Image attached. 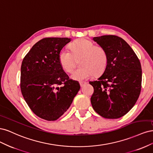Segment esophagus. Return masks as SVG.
Returning <instances> with one entry per match:
<instances>
[{"label":"esophagus","mask_w":153,"mask_h":153,"mask_svg":"<svg viewBox=\"0 0 153 153\" xmlns=\"http://www.w3.org/2000/svg\"><path fill=\"white\" fill-rule=\"evenodd\" d=\"M86 84H87V82H80V85L81 87H84Z\"/></svg>","instance_id":"34e87169"}]
</instances>
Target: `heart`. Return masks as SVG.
Here are the masks:
<instances>
[{"label":"heart","instance_id":"heart-1","mask_svg":"<svg viewBox=\"0 0 153 153\" xmlns=\"http://www.w3.org/2000/svg\"><path fill=\"white\" fill-rule=\"evenodd\" d=\"M69 48L71 52L65 49L60 51L58 60L63 70L70 73L75 68V60L80 59V68L72 73V79L82 81L93 75H100L106 70L108 63V55L103 47L95 46L91 41L82 38L71 43Z\"/></svg>","mask_w":153,"mask_h":153}]
</instances>
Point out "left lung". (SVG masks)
<instances>
[{"label":"left lung","mask_w":153,"mask_h":153,"mask_svg":"<svg viewBox=\"0 0 153 153\" xmlns=\"http://www.w3.org/2000/svg\"><path fill=\"white\" fill-rule=\"evenodd\" d=\"M103 47L108 63L98 80L89 82L94 88L92 108L101 117L118 119L130 110L139 97L142 87L140 62L126 41L115 35L94 37Z\"/></svg>","instance_id":"8db88e82"}]
</instances>
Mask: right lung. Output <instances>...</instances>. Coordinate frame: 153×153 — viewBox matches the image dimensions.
Masks as SVG:
<instances>
[{"mask_svg": "<svg viewBox=\"0 0 153 153\" xmlns=\"http://www.w3.org/2000/svg\"><path fill=\"white\" fill-rule=\"evenodd\" d=\"M68 38H45L37 42L23 59L20 89L30 109L37 116L53 121L69 108L80 89L59 63L60 51Z\"/></svg>", "mask_w": 153, "mask_h": 153, "instance_id": "obj_1", "label": "right lung"}]
</instances>
